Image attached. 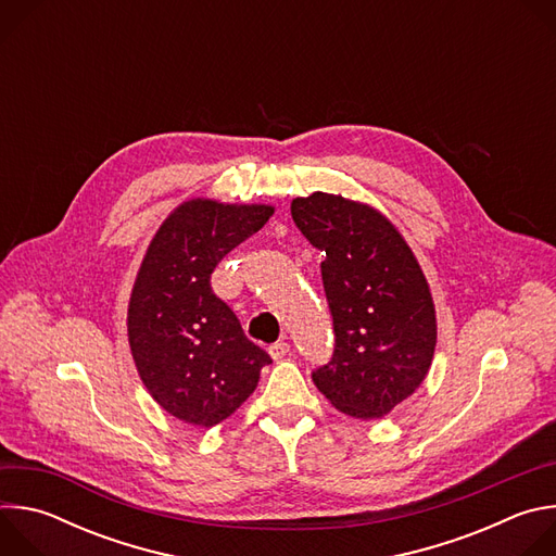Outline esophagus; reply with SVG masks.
Segmentation results:
<instances>
[{
	"label": "esophagus",
	"mask_w": 556,
	"mask_h": 556,
	"mask_svg": "<svg viewBox=\"0 0 556 556\" xmlns=\"http://www.w3.org/2000/svg\"><path fill=\"white\" fill-rule=\"evenodd\" d=\"M290 352V345L288 343H283V341H279V343H273L270 348H268V354L273 356V361H281V358H286V354Z\"/></svg>",
	"instance_id": "34e87169"
}]
</instances>
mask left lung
Masks as SVG:
<instances>
[{"label": "left lung", "instance_id": "left-lung-1", "mask_svg": "<svg viewBox=\"0 0 556 556\" xmlns=\"http://www.w3.org/2000/svg\"><path fill=\"white\" fill-rule=\"evenodd\" d=\"M305 240L326 253L324 288L334 354L312 380L343 414L387 416L427 378L438 326L425 273L380 211L316 191L290 204Z\"/></svg>", "mask_w": 556, "mask_h": 556}]
</instances>
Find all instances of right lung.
<instances>
[{
	"mask_svg": "<svg viewBox=\"0 0 556 556\" xmlns=\"http://www.w3.org/2000/svg\"><path fill=\"white\" fill-rule=\"evenodd\" d=\"M275 213L268 204L182 202L155 230L136 275L127 337L151 399L193 427H215L255 391L270 356L215 296L211 275Z\"/></svg>",
	"mask_w": 556,
	"mask_h": 556,
	"instance_id": "right-lung-1",
	"label": "right lung"
}]
</instances>
